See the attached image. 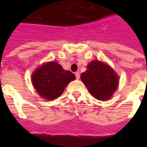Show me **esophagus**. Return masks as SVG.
Segmentation results:
<instances>
[{
    "instance_id": "1",
    "label": "esophagus",
    "mask_w": 147,
    "mask_h": 147,
    "mask_svg": "<svg viewBox=\"0 0 147 147\" xmlns=\"http://www.w3.org/2000/svg\"><path fill=\"white\" fill-rule=\"evenodd\" d=\"M75 75H76V77L77 80H79V79L80 78V72H79V71H77V72H76V74H75Z\"/></svg>"
}]
</instances>
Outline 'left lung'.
<instances>
[{"mask_svg": "<svg viewBox=\"0 0 147 147\" xmlns=\"http://www.w3.org/2000/svg\"><path fill=\"white\" fill-rule=\"evenodd\" d=\"M81 80L90 93L98 100H108L118 86V77L109 66L101 61H92Z\"/></svg>", "mask_w": 147, "mask_h": 147, "instance_id": "8db88e82", "label": "left lung"}]
</instances>
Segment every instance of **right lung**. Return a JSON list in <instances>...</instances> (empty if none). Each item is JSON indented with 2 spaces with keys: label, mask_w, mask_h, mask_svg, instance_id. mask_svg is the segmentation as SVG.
Returning a JSON list of instances; mask_svg holds the SVG:
<instances>
[{
  "label": "right lung",
  "mask_w": 147,
  "mask_h": 147,
  "mask_svg": "<svg viewBox=\"0 0 147 147\" xmlns=\"http://www.w3.org/2000/svg\"><path fill=\"white\" fill-rule=\"evenodd\" d=\"M76 79L72 72L63 69L57 62H49L40 67L32 76V83L39 95L53 100L61 95L71 81Z\"/></svg>",
  "instance_id": "add662e5"
}]
</instances>
